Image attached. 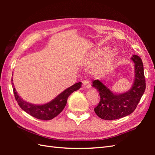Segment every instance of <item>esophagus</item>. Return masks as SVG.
Returning a JSON list of instances; mask_svg holds the SVG:
<instances>
[{"label":"esophagus","mask_w":155,"mask_h":155,"mask_svg":"<svg viewBox=\"0 0 155 155\" xmlns=\"http://www.w3.org/2000/svg\"><path fill=\"white\" fill-rule=\"evenodd\" d=\"M83 86H84L85 88H89L91 87V81H88V80L84 81L83 82Z\"/></svg>","instance_id":"34e87169"}]
</instances>
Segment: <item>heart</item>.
<instances>
[{
	"label": "heart",
	"mask_w": 155,
	"mask_h": 155,
	"mask_svg": "<svg viewBox=\"0 0 155 155\" xmlns=\"http://www.w3.org/2000/svg\"><path fill=\"white\" fill-rule=\"evenodd\" d=\"M115 54H116V51H115L114 50H110L109 51H108L107 52V58L108 61H111L112 59H113L114 57Z\"/></svg>",
	"instance_id": "heart-1"
}]
</instances>
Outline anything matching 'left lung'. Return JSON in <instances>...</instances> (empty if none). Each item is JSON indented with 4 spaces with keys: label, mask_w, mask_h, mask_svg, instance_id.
I'll list each match as a JSON object with an SVG mask.
<instances>
[{
    "label": "left lung",
    "mask_w": 155,
    "mask_h": 155,
    "mask_svg": "<svg viewBox=\"0 0 155 155\" xmlns=\"http://www.w3.org/2000/svg\"><path fill=\"white\" fill-rule=\"evenodd\" d=\"M134 62V81L129 91L121 94H114L100 81L93 82V87L98 91L100 102L94 108L98 117L104 120H115L129 115L135 110L146 88L143 64L136 54L131 57Z\"/></svg>",
    "instance_id": "obj_1"
}]
</instances>
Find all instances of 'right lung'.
<instances>
[{
    "instance_id": "add662e5",
    "label": "right lung",
    "mask_w": 155,
    "mask_h": 155,
    "mask_svg": "<svg viewBox=\"0 0 155 155\" xmlns=\"http://www.w3.org/2000/svg\"><path fill=\"white\" fill-rule=\"evenodd\" d=\"M81 84L82 83H81V82L75 83L72 86L64 90L61 94H59L57 97L54 98L53 100L49 102V103L45 104L37 105L28 103L27 102L22 100L18 96V93H16L15 88L14 87V84L12 83L15 99L17 101L19 107L26 113L31 115L32 117L38 118V119L44 120H51L60 114L62 110L64 109L66 104H67L68 97L74 91L79 89L81 87Z\"/></svg>"
}]
</instances>
